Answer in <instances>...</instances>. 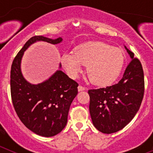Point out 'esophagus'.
I'll return each mask as SVG.
<instances>
[{"label":"esophagus","instance_id":"1","mask_svg":"<svg viewBox=\"0 0 153 153\" xmlns=\"http://www.w3.org/2000/svg\"><path fill=\"white\" fill-rule=\"evenodd\" d=\"M86 90V88L85 87H83V86H78V91L80 92V91H83V90Z\"/></svg>","mask_w":153,"mask_h":153}]
</instances>
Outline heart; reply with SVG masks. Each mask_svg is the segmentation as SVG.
<instances>
[{
    "mask_svg": "<svg viewBox=\"0 0 153 153\" xmlns=\"http://www.w3.org/2000/svg\"><path fill=\"white\" fill-rule=\"evenodd\" d=\"M125 61L120 49L102 42H91L78 46L75 53H65L61 57L63 68L71 78H76L83 66H87L89 79L97 86H106L118 78Z\"/></svg>",
    "mask_w": 153,
    "mask_h": 153,
    "instance_id": "b5f03b06",
    "label": "heart"
}]
</instances>
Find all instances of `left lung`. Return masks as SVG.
<instances>
[{
  "instance_id": "left-lung-1",
  "label": "left lung",
  "mask_w": 153,
  "mask_h": 153,
  "mask_svg": "<svg viewBox=\"0 0 153 153\" xmlns=\"http://www.w3.org/2000/svg\"><path fill=\"white\" fill-rule=\"evenodd\" d=\"M131 62L117 84L90 90V113L93 126L106 134L117 132L140 109L144 94V74L140 61L126 46Z\"/></svg>"
}]
</instances>
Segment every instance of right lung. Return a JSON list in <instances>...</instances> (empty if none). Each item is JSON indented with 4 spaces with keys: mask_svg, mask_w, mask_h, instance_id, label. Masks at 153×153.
Instances as JSON below:
<instances>
[{
    "mask_svg": "<svg viewBox=\"0 0 153 153\" xmlns=\"http://www.w3.org/2000/svg\"><path fill=\"white\" fill-rule=\"evenodd\" d=\"M58 44L62 37L51 39L44 36L31 37L15 56L10 70L12 102L21 122L39 136L51 137L63 129L67 123L69 109L77 95L78 83L59 69L46 80L37 84L28 82L21 71L24 52L36 42Z\"/></svg>",
    "mask_w": 153,
    "mask_h": 153,
    "instance_id": "add662e5",
    "label": "right lung"
}]
</instances>
